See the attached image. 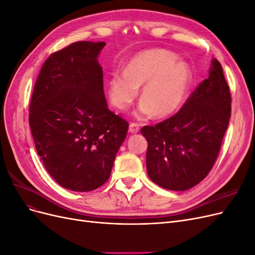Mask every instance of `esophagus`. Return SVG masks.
Returning a JSON list of instances; mask_svg holds the SVG:
<instances>
[{"mask_svg":"<svg viewBox=\"0 0 255 255\" xmlns=\"http://www.w3.org/2000/svg\"><path fill=\"white\" fill-rule=\"evenodd\" d=\"M128 130L132 134H136L139 132V126L137 125V123H130L129 127H128Z\"/></svg>","mask_w":255,"mask_h":255,"instance_id":"obj_1","label":"esophagus"}]
</instances>
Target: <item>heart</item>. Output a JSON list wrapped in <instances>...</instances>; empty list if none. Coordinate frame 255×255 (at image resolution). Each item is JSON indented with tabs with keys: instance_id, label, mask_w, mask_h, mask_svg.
I'll return each mask as SVG.
<instances>
[{
	"instance_id": "obj_1",
	"label": "heart",
	"mask_w": 255,
	"mask_h": 255,
	"mask_svg": "<svg viewBox=\"0 0 255 255\" xmlns=\"http://www.w3.org/2000/svg\"><path fill=\"white\" fill-rule=\"evenodd\" d=\"M192 80L187 63L177 60L175 54L161 50H149L130 59L123 73H114L109 83L113 105L128 110L142 86L141 99L136 116L167 117L180 109Z\"/></svg>"
}]
</instances>
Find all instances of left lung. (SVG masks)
I'll return each instance as SVG.
<instances>
[{"instance_id":"left-lung-1","label":"left lung","mask_w":255,"mask_h":255,"mask_svg":"<svg viewBox=\"0 0 255 255\" xmlns=\"http://www.w3.org/2000/svg\"><path fill=\"white\" fill-rule=\"evenodd\" d=\"M231 118V94L219 61L180 112L154 127H143L148 141L146 171L158 186L190 189L211 171Z\"/></svg>"}]
</instances>
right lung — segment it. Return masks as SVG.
<instances>
[{
	"mask_svg": "<svg viewBox=\"0 0 255 255\" xmlns=\"http://www.w3.org/2000/svg\"><path fill=\"white\" fill-rule=\"evenodd\" d=\"M104 41H79L44 61L29 104L38 155L60 186L90 191L109 180L128 123L109 110L99 55Z\"/></svg>",
	"mask_w": 255,
	"mask_h": 255,
	"instance_id": "right-lung-1",
	"label": "right lung"
}]
</instances>
